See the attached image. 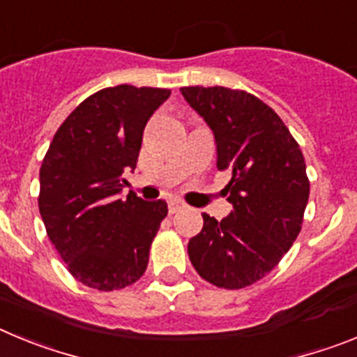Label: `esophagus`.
I'll return each mask as SVG.
<instances>
[{
    "label": "esophagus",
    "mask_w": 357,
    "mask_h": 357,
    "mask_svg": "<svg viewBox=\"0 0 357 357\" xmlns=\"http://www.w3.org/2000/svg\"><path fill=\"white\" fill-rule=\"evenodd\" d=\"M182 207H184V204H182V202H178V200H169L168 202V213L169 214H175L176 211H181Z\"/></svg>",
    "instance_id": "obj_1"
}]
</instances>
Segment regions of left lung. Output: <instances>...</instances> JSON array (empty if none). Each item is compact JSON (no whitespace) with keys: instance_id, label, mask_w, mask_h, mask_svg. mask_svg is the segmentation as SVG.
I'll list each match as a JSON object with an SVG mask.
<instances>
[{"instance_id":"1","label":"left lung","mask_w":357,"mask_h":357,"mask_svg":"<svg viewBox=\"0 0 357 357\" xmlns=\"http://www.w3.org/2000/svg\"><path fill=\"white\" fill-rule=\"evenodd\" d=\"M216 141L218 169L232 213L204 216L188 254L202 279L225 289L254 284L279 264L302 229L309 178L302 150L273 109L254 94L227 87H182Z\"/></svg>"}]
</instances>
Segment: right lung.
Segmentation results:
<instances>
[{"instance_id": "right-lung-1", "label": "right lung", "mask_w": 357, "mask_h": 357, "mask_svg": "<svg viewBox=\"0 0 357 357\" xmlns=\"http://www.w3.org/2000/svg\"><path fill=\"white\" fill-rule=\"evenodd\" d=\"M172 91L116 85L91 94L53 135L40 166L39 211L50 241L78 282L112 291L134 284L168 214L164 200L121 198L143 130Z\"/></svg>"}]
</instances>
